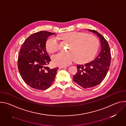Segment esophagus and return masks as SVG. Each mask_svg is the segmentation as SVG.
Here are the masks:
<instances>
[{
    "instance_id": "esophagus-1",
    "label": "esophagus",
    "mask_w": 126,
    "mask_h": 126,
    "mask_svg": "<svg viewBox=\"0 0 126 126\" xmlns=\"http://www.w3.org/2000/svg\"><path fill=\"white\" fill-rule=\"evenodd\" d=\"M66 67H67V66H61V67H59V68H66Z\"/></svg>"
}]
</instances>
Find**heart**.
I'll use <instances>...</instances> for the list:
<instances>
[{
    "mask_svg": "<svg viewBox=\"0 0 126 126\" xmlns=\"http://www.w3.org/2000/svg\"><path fill=\"white\" fill-rule=\"evenodd\" d=\"M63 39L71 42L68 51L60 52L53 57L54 63L57 66H66L71 64L76 60L79 63L91 61L98 52L99 42L94 35L78 31H72L61 35ZM47 51L53 53L60 49L59 39L55 36L49 38L46 41Z\"/></svg>",
    "mask_w": 126,
    "mask_h": 126,
    "instance_id": "obj_1",
    "label": "heart"
}]
</instances>
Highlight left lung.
<instances>
[{"instance_id": "1", "label": "left lung", "mask_w": 126, "mask_h": 126, "mask_svg": "<svg viewBox=\"0 0 126 126\" xmlns=\"http://www.w3.org/2000/svg\"><path fill=\"white\" fill-rule=\"evenodd\" d=\"M88 30L95 33L99 37L101 50L98 56L91 62L77 66V72L73 77V81L84 89L93 87L103 81L109 70L111 61L110 49L107 41L97 31Z\"/></svg>"}]
</instances>
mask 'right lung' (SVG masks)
<instances>
[{
    "instance_id": "1",
    "label": "right lung",
    "mask_w": 126,
    "mask_h": 126,
    "mask_svg": "<svg viewBox=\"0 0 126 126\" xmlns=\"http://www.w3.org/2000/svg\"><path fill=\"white\" fill-rule=\"evenodd\" d=\"M55 33H34L22 44L18 54V68L23 81L32 88L44 90L54 81L58 68L47 66L51 59L46 51L47 38Z\"/></svg>"
}]
</instances>
